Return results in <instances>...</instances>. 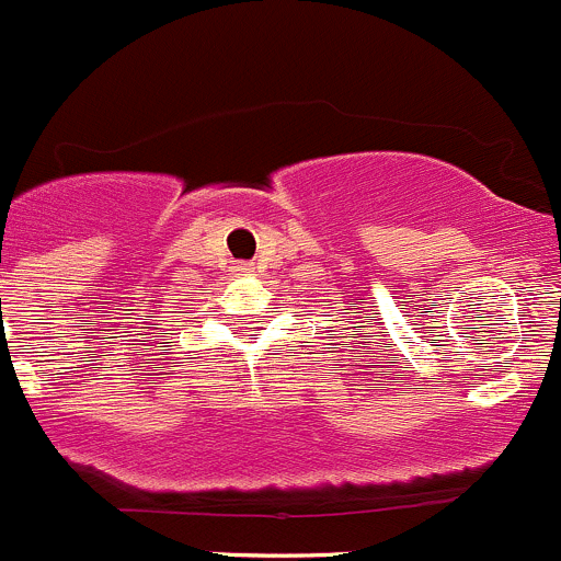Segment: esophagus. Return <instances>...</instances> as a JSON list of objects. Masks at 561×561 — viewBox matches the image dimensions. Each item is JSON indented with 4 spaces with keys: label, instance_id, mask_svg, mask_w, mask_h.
<instances>
[{
    "label": "esophagus",
    "instance_id": "obj_1",
    "mask_svg": "<svg viewBox=\"0 0 561 561\" xmlns=\"http://www.w3.org/2000/svg\"><path fill=\"white\" fill-rule=\"evenodd\" d=\"M237 273H240V275H251L253 273V264H248V262L237 264Z\"/></svg>",
    "mask_w": 561,
    "mask_h": 561
}]
</instances>
